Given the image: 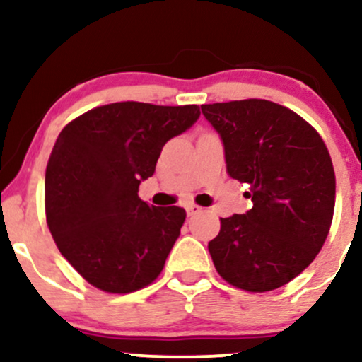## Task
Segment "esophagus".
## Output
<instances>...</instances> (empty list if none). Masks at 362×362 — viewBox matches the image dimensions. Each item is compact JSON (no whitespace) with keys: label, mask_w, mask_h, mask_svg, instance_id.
<instances>
[{"label":"esophagus","mask_w":362,"mask_h":362,"mask_svg":"<svg viewBox=\"0 0 362 362\" xmlns=\"http://www.w3.org/2000/svg\"><path fill=\"white\" fill-rule=\"evenodd\" d=\"M187 214L189 216H195V214H199L202 211V207L201 206H197V204H187Z\"/></svg>","instance_id":"34e87169"}]
</instances>
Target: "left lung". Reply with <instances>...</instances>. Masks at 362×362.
<instances>
[{
  "label": "left lung",
  "mask_w": 362,
  "mask_h": 362,
  "mask_svg": "<svg viewBox=\"0 0 362 362\" xmlns=\"http://www.w3.org/2000/svg\"><path fill=\"white\" fill-rule=\"evenodd\" d=\"M224 146L226 172L253 207L221 218L209 248L224 281L250 293L288 284L325 243L335 206L328 149L296 112L260 98L201 105Z\"/></svg>",
  "instance_id": "left-lung-1"
}]
</instances>
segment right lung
<instances>
[{
    "mask_svg": "<svg viewBox=\"0 0 362 362\" xmlns=\"http://www.w3.org/2000/svg\"><path fill=\"white\" fill-rule=\"evenodd\" d=\"M199 115L197 105L117 102L61 131L45 170V218L62 257L91 286L126 294L163 271L185 211L141 201L139 184Z\"/></svg>",
    "mask_w": 362,
    "mask_h": 362,
    "instance_id": "obj_1",
    "label": "right lung"
}]
</instances>
